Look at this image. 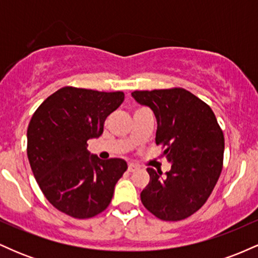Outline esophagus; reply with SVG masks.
Returning a JSON list of instances; mask_svg holds the SVG:
<instances>
[{
	"mask_svg": "<svg viewBox=\"0 0 258 258\" xmlns=\"http://www.w3.org/2000/svg\"><path fill=\"white\" fill-rule=\"evenodd\" d=\"M136 170H138V167L136 166L135 164H130L128 165V172H135Z\"/></svg>",
	"mask_w": 258,
	"mask_h": 258,
	"instance_id": "obj_1",
	"label": "esophagus"
}]
</instances>
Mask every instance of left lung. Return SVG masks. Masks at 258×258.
<instances>
[{
    "instance_id": "8db88e82",
    "label": "left lung",
    "mask_w": 258,
    "mask_h": 258,
    "mask_svg": "<svg viewBox=\"0 0 258 258\" xmlns=\"http://www.w3.org/2000/svg\"><path fill=\"white\" fill-rule=\"evenodd\" d=\"M132 97L155 114L156 146L171 162L166 176L147 168L150 180L142 204L162 221L184 220L206 203L220 178L223 131L212 109L184 88L135 91Z\"/></svg>"
}]
</instances>
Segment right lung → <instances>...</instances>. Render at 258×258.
<instances>
[{
    "mask_svg": "<svg viewBox=\"0 0 258 258\" xmlns=\"http://www.w3.org/2000/svg\"><path fill=\"white\" fill-rule=\"evenodd\" d=\"M123 92H99L73 86L51 94L28 127V159L46 199L70 217L85 220L110 204L125 171L122 159L100 160L87 141L103 133L104 121L123 102Z\"/></svg>",
    "mask_w": 258,
    "mask_h": 258,
    "instance_id": "add662e5",
    "label": "right lung"
}]
</instances>
